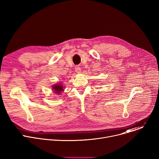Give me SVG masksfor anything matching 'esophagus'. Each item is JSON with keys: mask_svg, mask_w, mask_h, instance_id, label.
Returning a JSON list of instances; mask_svg holds the SVG:
<instances>
[{"mask_svg": "<svg viewBox=\"0 0 159 159\" xmlns=\"http://www.w3.org/2000/svg\"><path fill=\"white\" fill-rule=\"evenodd\" d=\"M75 70L77 73H80L81 72V69L80 68V66H76L75 68Z\"/></svg>", "mask_w": 159, "mask_h": 159, "instance_id": "1", "label": "esophagus"}]
</instances>
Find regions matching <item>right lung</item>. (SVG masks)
<instances>
[{
    "label": "right lung",
    "instance_id": "obj_1",
    "mask_svg": "<svg viewBox=\"0 0 159 159\" xmlns=\"http://www.w3.org/2000/svg\"><path fill=\"white\" fill-rule=\"evenodd\" d=\"M53 89L54 90L55 93L60 94L61 91L63 90V87L61 84H56L53 86Z\"/></svg>",
    "mask_w": 159,
    "mask_h": 159
}]
</instances>
